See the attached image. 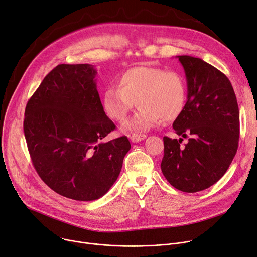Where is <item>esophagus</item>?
<instances>
[{"label":"esophagus","instance_id":"1","mask_svg":"<svg viewBox=\"0 0 257 257\" xmlns=\"http://www.w3.org/2000/svg\"><path fill=\"white\" fill-rule=\"evenodd\" d=\"M145 138H146V135H141V134H132V135L130 136V139H131L132 142H134V143L140 142V141L144 140Z\"/></svg>","mask_w":257,"mask_h":257}]
</instances>
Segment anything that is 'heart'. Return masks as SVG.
I'll return each instance as SVG.
<instances>
[{
    "mask_svg": "<svg viewBox=\"0 0 257 257\" xmlns=\"http://www.w3.org/2000/svg\"><path fill=\"white\" fill-rule=\"evenodd\" d=\"M118 86H108L103 93L107 115L123 121L136 105L135 116L125 122L127 131H146L159 124L162 118L172 121L178 117L186 102V84L183 76L162 68L135 67L118 77Z\"/></svg>",
    "mask_w": 257,
    "mask_h": 257,
    "instance_id": "obj_1",
    "label": "heart"
}]
</instances>
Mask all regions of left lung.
I'll use <instances>...</instances> for the list:
<instances>
[{
	"label": "left lung",
	"instance_id": "1",
	"mask_svg": "<svg viewBox=\"0 0 257 257\" xmlns=\"http://www.w3.org/2000/svg\"><path fill=\"white\" fill-rule=\"evenodd\" d=\"M187 80V101L173 128L183 139L164 137L162 172L184 192L209 188L227 171L238 150L240 112L228 78L201 58L180 55Z\"/></svg>",
	"mask_w": 257,
	"mask_h": 257
}]
</instances>
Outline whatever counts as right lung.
Here are the masks:
<instances>
[{"mask_svg":"<svg viewBox=\"0 0 257 257\" xmlns=\"http://www.w3.org/2000/svg\"><path fill=\"white\" fill-rule=\"evenodd\" d=\"M88 64L51 70L28 101L24 132L31 160L52 190L75 201L100 199L114 184L131 149L126 136L104 142L115 130Z\"/></svg>","mask_w":257,"mask_h":257,"instance_id":"obj_1","label":"right lung"}]
</instances>
